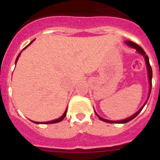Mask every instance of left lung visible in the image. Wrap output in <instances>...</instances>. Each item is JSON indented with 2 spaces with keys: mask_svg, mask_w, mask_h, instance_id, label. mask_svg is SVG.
Returning a JSON list of instances; mask_svg holds the SVG:
<instances>
[{
  "mask_svg": "<svg viewBox=\"0 0 160 160\" xmlns=\"http://www.w3.org/2000/svg\"><path fill=\"white\" fill-rule=\"evenodd\" d=\"M125 43L128 45V46H129L130 47H132V48H135V49L137 50V52L138 53H139L140 54H142V56L144 57V59H145V62H146V65H147V69H148V80H149V84H150V90H149V95H148V98H149L150 97V94H151V91H152V66H151V65H150V62H149V58H148V56L146 54V53L144 52V50L142 49V47H140V46H138V45H137L136 43H135V42H131V41H126ZM148 102V101H147ZM147 102H145V104L147 103ZM145 104H144L143 106H142V107H141L140 109H139V111H137L136 113H135V114H133L132 116H131L130 118H126V119H123V120H120V121H111V120H107V119H105V118H102V117L98 116L97 114V113L95 112V114H97V116L99 118L100 120H102V121H104V122H110V123H126V122H130L131 120H132L133 118H135V117L138 115L139 113H140V111H142V108H143V107L145 106Z\"/></svg>",
  "mask_w": 160,
  "mask_h": 160,
  "instance_id": "left-lung-1",
  "label": "left lung"
}]
</instances>
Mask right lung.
<instances>
[{
    "label": "right lung",
    "mask_w": 160,
    "mask_h": 160,
    "mask_svg": "<svg viewBox=\"0 0 160 160\" xmlns=\"http://www.w3.org/2000/svg\"><path fill=\"white\" fill-rule=\"evenodd\" d=\"M33 41H34V40H33ZM33 41H32V42H31L30 43H29V45H28V46H29V45H30V44L32 43V42H33ZM28 46H25V47L23 49H25V48H27V47H28ZM23 49H22V50H23ZM21 53H22V52H21ZM21 53H20L19 54H18V58H17V59H16V62H16V63H17V62H18V58H19L20 55H21ZM66 112H67V109H66V111H65V112H64V114H63L62 115V116L60 117V118H58V119L52 120V121H49V122H34V123H37V124H39V123H44V124H51V123H56V122H61V121H62V120H63V118H64L65 117H66Z\"/></svg>",
    "instance_id": "1"
}]
</instances>
